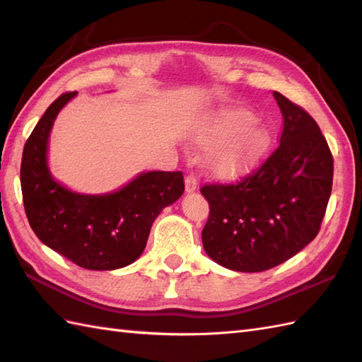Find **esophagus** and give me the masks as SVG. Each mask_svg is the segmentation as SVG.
I'll list each match as a JSON object with an SVG mask.
<instances>
[{
    "instance_id": "esophagus-1",
    "label": "esophagus",
    "mask_w": 362,
    "mask_h": 362,
    "mask_svg": "<svg viewBox=\"0 0 362 362\" xmlns=\"http://www.w3.org/2000/svg\"><path fill=\"white\" fill-rule=\"evenodd\" d=\"M185 188H187L188 193H191V191H196V189H197V179H196L194 174L187 175V179H185Z\"/></svg>"
}]
</instances>
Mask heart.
Masks as SVG:
<instances>
[{"instance_id":"1","label":"heart","mask_w":362,"mask_h":362,"mask_svg":"<svg viewBox=\"0 0 362 362\" xmlns=\"http://www.w3.org/2000/svg\"><path fill=\"white\" fill-rule=\"evenodd\" d=\"M257 115L245 107H226L206 119L197 143L211 149L209 168L218 179H233L255 163L271 141L263 124H254Z\"/></svg>"}]
</instances>
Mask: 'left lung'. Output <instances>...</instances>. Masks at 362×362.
<instances>
[{
	"label": "left lung",
	"mask_w": 362,
	"mask_h": 362,
	"mask_svg": "<svg viewBox=\"0 0 362 362\" xmlns=\"http://www.w3.org/2000/svg\"><path fill=\"white\" fill-rule=\"evenodd\" d=\"M280 144L240 182L201 188L210 205L202 230L213 261L238 272H263L292 258L317 236L333 187V156L317 122L274 91Z\"/></svg>",
	"instance_id": "left-lung-1"
}]
</instances>
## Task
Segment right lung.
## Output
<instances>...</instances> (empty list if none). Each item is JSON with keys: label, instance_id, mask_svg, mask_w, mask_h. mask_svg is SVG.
<instances>
[{"label": "right lung", "instance_id": "add662e5", "mask_svg": "<svg viewBox=\"0 0 362 362\" xmlns=\"http://www.w3.org/2000/svg\"><path fill=\"white\" fill-rule=\"evenodd\" d=\"M76 91L54 101L23 149L20 182L30 228L38 240L90 271H113L141 255L152 222L183 194L180 171L143 173L109 194H81L54 180L46 152L57 113Z\"/></svg>", "mask_w": 362, "mask_h": 362}]
</instances>
